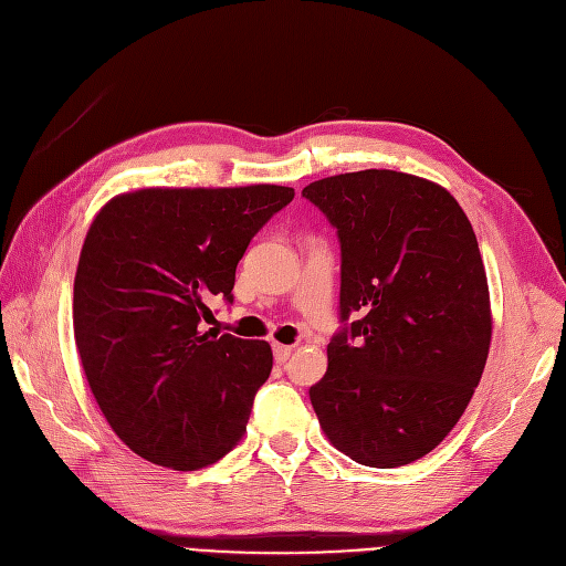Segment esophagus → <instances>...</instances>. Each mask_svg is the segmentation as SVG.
<instances>
[{"label": "esophagus", "instance_id": "34e87169", "mask_svg": "<svg viewBox=\"0 0 566 566\" xmlns=\"http://www.w3.org/2000/svg\"><path fill=\"white\" fill-rule=\"evenodd\" d=\"M272 352H275V361H277V364H284V361L291 357V352H294V347L275 343V345H272Z\"/></svg>", "mask_w": 566, "mask_h": 566}]
</instances>
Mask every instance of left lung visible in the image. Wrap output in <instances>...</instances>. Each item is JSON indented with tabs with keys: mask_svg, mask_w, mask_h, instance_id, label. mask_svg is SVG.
<instances>
[{
	"mask_svg": "<svg viewBox=\"0 0 566 566\" xmlns=\"http://www.w3.org/2000/svg\"><path fill=\"white\" fill-rule=\"evenodd\" d=\"M338 228L340 317L310 401L333 448L375 469L429 454L464 415L492 340L485 263L448 188L396 170L303 188Z\"/></svg>",
	"mask_w": 566,
	"mask_h": 566,
	"instance_id": "left-lung-1",
	"label": "left lung"
}]
</instances>
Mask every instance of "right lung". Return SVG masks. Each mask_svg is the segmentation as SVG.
<instances>
[{
    "label": "right lung",
    "instance_id": "add662e5",
    "mask_svg": "<svg viewBox=\"0 0 566 566\" xmlns=\"http://www.w3.org/2000/svg\"><path fill=\"white\" fill-rule=\"evenodd\" d=\"M291 200L277 184L151 186L95 214L74 277V340L104 420L146 462L198 471L242 441L272 349L202 319L214 296L233 301L249 240Z\"/></svg>",
    "mask_w": 566,
    "mask_h": 566
}]
</instances>
